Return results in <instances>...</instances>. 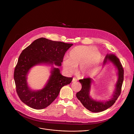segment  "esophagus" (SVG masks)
<instances>
[{
	"label": "esophagus",
	"instance_id": "esophagus-1",
	"mask_svg": "<svg viewBox=\"0 0 134 134\" xmlns=\"http://www.w3.org/2000/svg\"><path fill=\"white\" fill-rule=\"evenodd\" d=\"M77 81V79H76L75 77H73L72 80V82H76Z\"/></svg>",
	"mask_w": 134,
	"mask_h": 134
}]
</instances>
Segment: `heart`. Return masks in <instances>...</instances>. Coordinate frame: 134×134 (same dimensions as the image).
<instances>
[{
	"label": "heart",
	"instance_id": "heart-1",
	"mask_svg": "<svg viewBox=\"0 0 134 134\" xmlns=\"http://www.w3.org/2000/svg\"><path fill=\"white\" fill-rule=\"evenodd\" d=\"M93 46H80L72 48L69 52L68 58L63 62L64 68L72 73L80 65L79 71L82 75L91 74L99 64L101 55Z\"/></svg>",
	"mask_w": 134,
	"mask_h": 134
}]
</instances>
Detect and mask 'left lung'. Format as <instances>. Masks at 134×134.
I'll return each mask as SVG.
<instances>
[{
    "mask_svg": "<svg viewBox=\"0 0 134 134\" xmlns=\"http://www.w3.org/2000/svg\"><path fill=\"white\" fill-rule=\"evenodd\" d=\"M108 61L112 62L116 66L118 69V80L116 85L115 91L113 93V96L110 100L104 102L97 101L93 100L90 97L92 79L88 77L79 80L82 84V88L80 91L76 93V97L85 108L93 112H102L111 107L115 103L121 93L124 74V70L122 64L117 57L115 55L112 54L106 55L103 65H105Z\"/></svg>",
    "mask_w": 134,
    "mask_h": 134,
    "instance_id": "left-lung-1",
    "label": "left lung"
}]
</instances>
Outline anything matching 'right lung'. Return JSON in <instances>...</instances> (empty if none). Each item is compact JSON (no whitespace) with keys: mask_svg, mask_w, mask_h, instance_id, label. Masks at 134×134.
Instances as JSON below:
<instances>
[{"mask_svg":"<svg viewBox=\"0 0 134 134\" xmlns=\"http://www.w3.org/2000/svg\"><path fill=\"white\" fill-rule=\"evenodd\" d=\"M72 45L41 37L22 51L15 68L14 78L18 96L24 103L34 109L46 108L58 97L62 87L71 83L72 77H65L59 68H53L45 87L33 91L27 85L26 76L29 70L37 64L60 66L66 52Z\"/></svg>","mask_w":134,"mask_h":134,"instance_id":"obj_1","label":"right lung"}]
</instances>
